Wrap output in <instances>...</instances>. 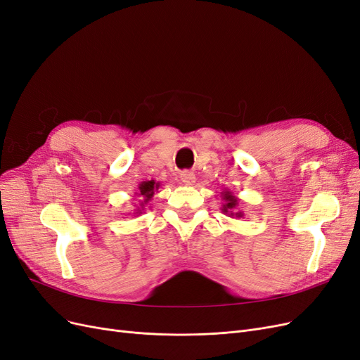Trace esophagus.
<instances>
[{
    "label": "esophagus",
    "mask_w": 360,
    "mask_h": 360,
    "mask_svg": "<svg viewBox=\"0 0 360 360\" xmlns=\"http://www.w3.org/2000/svg\"><path fill=\"white\" fill-rule=\"evenodd\" d=\"M179 178H181V182L184 185H194V182H195V175L193 172H188V170L181 172Z\"/></svg>",
    "instance_id": "1"
}]
</instances>
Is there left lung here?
Returning a JSON list of instances; mask_svg holds the SVG:
<instances>
[{
  "label": "left lung",
  "mask_w": 360,
  "mask_h": 360,
  "mask_svg": "<svg viewBox=\"0 0 360 360\" xmlns=\"http://www.w3.org/2000/svg\"><path fill=\"white\" fill-rule=\"evenodd\" d=\"M219 197H221V200H223V206H221L223 214H226L227 217H231V218H242L243 217V212L238 211L239 199L233 193L229 190H224L219 193Z\"/></svg>",
  "instance_id": "left-lung-1"
}]
</instances>
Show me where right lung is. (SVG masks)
Returning <instances> with one entry per match:
<instances>
[{
	"label": "right lung",
	"instance_id": "right-lung-1",
	"mask_svg": "<svg viewBox=\"0 0 360 360\" xmlns=\"http://www.w3.org/2000/svg\"><path fill=\"white\" fill-rule=\"evenodd\" d=\"M160 188V182L157 181H143L139 184L137 191L134 193L137 197H141V200H139V206L137 210H134V215H141L142 211L145 210V205H148V202H150L153 199L154 194L158 191Z\"/></svg>",
	"mask_w": 360,
	"mask_h": 360
}]
</instances>
